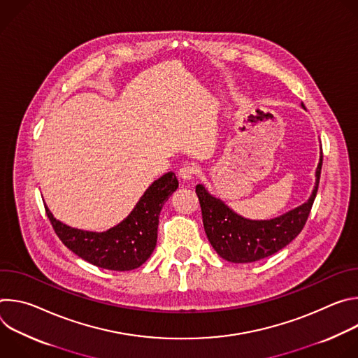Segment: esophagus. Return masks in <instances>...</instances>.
Returning a JSON list of instances; mask_svg holds the SVG:
<instances>
[{
    "instance_id": "34e87169",
    "label": "esophagus",
    "mask_w": 358,
    "mask_h": 358,
    "mask_svg": "<svg viewBox=\"0 0 358 358\" xmlns=\"http://www.w3.org/2000/svg\"><path fill=\"white\" fill-rule=\"evenodd\" d=\"M195 174H196V167L192 164H185L178 171V177L184 181H189L191 178H194Z\"/></svg>"
}]
</instances>
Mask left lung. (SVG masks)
Returning a JSON list of instances; mask_svg holds the SVG:
<instances>
[{
  "label": "left lung",
  "mask_w": 358,
  "mask_h": 358,
  "mask_svg": "<svg viewBox=\"0 0 358 358\" xmlns=\"http://www.w3.org/2000/svg\"><path fill=\"white\" fill-rule=\"evenodd\" d=\"M301 108L303 103H301ZM323 164V151L316 170V184L310 198L297 208L273 220H248L232 211L224 201L211 195L198 184L203 229L220 257L234 264H249L268 258L289 245L303 229L309 218L317 194Z\"/></svg>",
  "instance_id": "left-lung-1"
}]
</instances>
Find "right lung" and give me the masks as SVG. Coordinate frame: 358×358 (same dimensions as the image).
<instances>
[{"mask_svg": "<svg viewBox=\"0 0 358 358\" xmlns=\"http://www.w3.org/2000/svg\"><path fill=\"white\" fill-rule=\"evenodd\" d=\"M177 188L176 174H164L145 189L120 224L105 232L72 228L58 221L46 206L45 211L59 239L79 258L99 268L124 272L141 266L155 250L160 211Z\"/></svg>", "mask_w": 358, "mask_h": 358, "instance_id": "obj_1", "label": "right lung"}]
</instances>
